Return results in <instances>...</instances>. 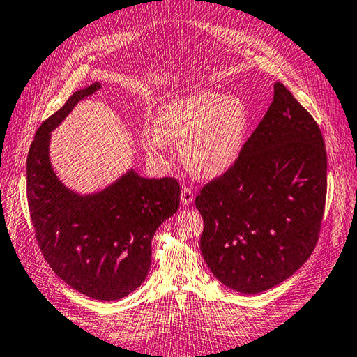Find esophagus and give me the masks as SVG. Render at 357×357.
Returning a JSON list of instances; mask_svg holds the SVG:
<instances>
[{
	"label": "esophagus",
	"mask_w": 357,
	"mask_h": 357,
	"mask_svg": "<svg viewBox=\"0 0 357 357\" xmlns=\"http://www.w3.org/2000/svg\"><path fill=\"white\" fill-rule=\"evenodd\" d=\"M195 199V193L190 187H183V190H181V202H183V206H188L192 204Z\"/></svg>",
	"instance_id": "1"
}]
</instances>
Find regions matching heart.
Returning a JSON list of instances; mask_svg holds the SVG:
<instances>
[{"label": "heart", "mask_w": 357, "mask_h": 357, "mask_svg": "<svg viewBox=\"0 0 357 357\" xmlns=\"http://www.w3.org/2000/svg\"><path fill=\"white\" fill-rule=\"evenodd\" d=\"M249 111L238 96L198 91L160 107L155 128H145L142 145L159 156L169 144L181 145L188 170L215 178L232 167L243 150Z\"/></svg>", "instance_id": "obj_1"}]
</instances>
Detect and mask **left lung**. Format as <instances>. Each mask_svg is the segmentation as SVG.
Here are the masks:
<instances>
[{
	"label": "left lung",
	"instance_id": "1",
	"mask_svg": "<svg viewBox=\"0 0 357 357\" xmlns=\"http://www.w3.org/2000/svg\"><path fill=\"white\" fill-rule=\"evenodd\" d=\"M326 199V150L319 125L277 82L274 100L236 162L201 188L199 248L230 289L258 294L308 260Z\"/></svg>",
	"mask_w": 357,
	"mask_h": 357
}]
</instances>
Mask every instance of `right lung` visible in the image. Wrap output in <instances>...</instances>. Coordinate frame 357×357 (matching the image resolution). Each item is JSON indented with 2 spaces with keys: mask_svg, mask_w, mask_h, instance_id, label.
<instances>
[{
  "mask_svg": "<svg viewBox=\"0 0 357 357\" xmlns=\"http://www.w3.org/2000/svg\"><path fill=\"white\" fill-rule=\"evenodd\" d=\"M100 89L75 91L40 125L27 155V202L35 238L63 282L91 298L119 300L137 289L151 266L156 229L176 213L181 188L174 178L146 179L135 170L91 195L61 183L49 160L51 131L80 100Z\"/></svg>",
  "mask_w": 357,
  "mask_h": 357,
  "instance_id": "right-lung-1",
  "label": "right lung"
}]
</instances>
